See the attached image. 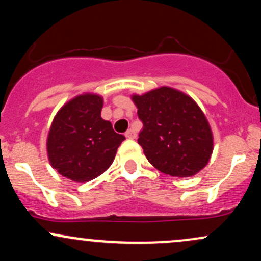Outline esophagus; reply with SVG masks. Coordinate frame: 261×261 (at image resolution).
<instances>
[{
  "label": "esophagus",
  "instance_id": "1",
  "mask_svg": "<svg viewBox=\"0 0 261 261\" xmlns=\"http://www.w3.org/2000/svg\"><path fill=\"white\" fill-rule=\"evenodd\" d=\"M136 133H135V131L133 130V128H128V130L126 131V133H125V137H126V139H130V140H134V139H136Z\"/></svg>",
  "mask_w": 261,
  "mask_h": 261
}]
</instances>
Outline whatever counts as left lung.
Returning <instances> with one entry per match:
<instances>
[{
    "label": "left lung",
    "instance_id": "left-lung-1",
    "mask_svg": "<svg viewBox=\"0 0 261 261\" xmlns=\"http://www.w3.org/2000/svg\"><path fill=\"white\" fill-rule=\"evenodd\" d=\"M143 128L139 145L149 163L164 174L187 178L207 164L212 133L199 106L184 93L162 87L134 95Z\"/></svg>",
    "mask_w": 261,
    "mask_h": 261
}]
</instances>
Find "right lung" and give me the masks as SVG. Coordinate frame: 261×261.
Returning <instances> with one entry per match:
<instances>
[{
	"label": "right lung",
	"mask_w": 261,
	"mask_h": 261,
	"mask_svg": "<svg viewBox=\"0 0 261 261\" xmlns=\"http://www.w3.org/2000/svg\"><path fill=\"white\" fill-rule=\"evenodd\" d=\"M103 99L83 94L65 104L54 119L47 137L53 168L77 182L89 181L109 168L125 136L100 116Z\"/></svg>",
	"instance_id": "add662e5"
}]
</instances>
